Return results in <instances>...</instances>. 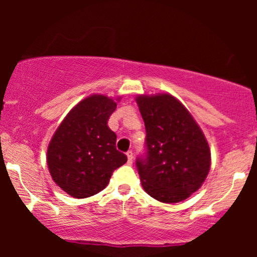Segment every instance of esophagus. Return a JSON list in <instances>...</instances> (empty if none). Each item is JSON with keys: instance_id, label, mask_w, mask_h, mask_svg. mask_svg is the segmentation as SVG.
Segmentation results:
<instances>
[{"instance_id": "34e87169", "label": "esophagus", "mask_w": 257, "mask_h": 257, "mask_svg": "<svg viewBox=\"0 0 257 257\" xmlns=\"http://www.w3.org/2000/svg\"><path fill=\"white\" fill-rule=\"evenodd\" d=\"M126 157H128V164H133L134 153L132 152V150H128V152H126Z\"/></svg>"}]
</instances>
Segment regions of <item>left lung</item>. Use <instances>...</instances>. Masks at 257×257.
I'll use <instances>...</instances> for the list:
<instances>
[{
	"instance_id": "obj_1",
	"label": "left lung",
	"mask_w": 257,
	"mask_h": 257,
	"mask_svg": "<svg viewBox=\"0 0 257 257\" xmlns=\"http://www.w3.org/2000/svg\"><path fill=\"white\" fill-rule=\"evenodd\" d=\"M144 120L145 157L137 159L144 190L162 203H179L195 193L210 170L205 136L173 95H138Z\"/></svg>"
}]
</instances>
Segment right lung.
I'll list each match as a JSON object with an SVG mask.
<instances>
[{
    "label": "right lung",
    "mask_w": 257,
    "mask_h": 257,
    "mask_svg": "<svg viewBox=\"0 0 257 257\" xmlns=\"http://www.w3.org/2000/svg\"><path fill=\"white\" fill-rule=\"evenodd\" d=\"M112 98L93 94L73 108L49 142L47 165L54 183L77 199L99 193L113 172L126 163L108 126L115 110Z\"/></svg>",
    "instance_id": "add662e5"
}]
</instances>
